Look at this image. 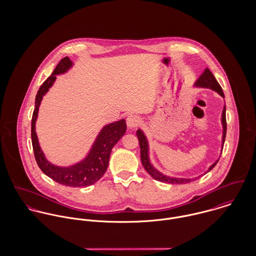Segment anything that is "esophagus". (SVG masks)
Returning a JSON list of instances; mask_svg holds the SVG:
<instances>
[{"label": "esophagus", "mask_w": 256, "mask_h": 256, "mask_svg": "<svg viewBox=\"0 0 256 256\" xmlns=\"http://www.w3.org/2000/svg\"><path fill=\"white\" fill-rule=\"evenodd\" d=\"M126 123H127V126L131 129L133 128H136L139 126L140 124V117L135 115V114H130L127 116V119H126Z\"/></svg>", "instance_id": "obj_1"}]
</instances>
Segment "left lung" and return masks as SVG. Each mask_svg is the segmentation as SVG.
Segmentation results:
<instances>
[{
	"label": "left lung",
	"instance_id": "8db88e82",
	"mask_svg": "<svg viewBox=\"0 0 256 256\" xmlns=\"http://www.w3.org/2000/svg\"><path fill=\"white\" fill-rule=\"evenodd\" d=\"M195 86H201V88H211L213 90H215L216 92H218L220 96H222V98H224V92H222V90L220 86L219 82H217V80L215 78L214 74L211 73V71L207 68L204 73L202 74L199 78L196 80L195 82ZM222 128H224V131H222V146H224V139H226V106L222 110ZM137 137H138V140H139V144H140V148H141V162H142V164L143 166L145 168V170H146V172L152 178H154L158 182H166L170 183V184H184V183L191 182L192 180H195L197 178H199L200 176L198 178H170V176H164L162 174V172H158L152 166V164L150 162V158H148V141H146V136L144 135V133L139 129L137 130ZM219 162V160L214 162L208 170V172H210L216 164L217 162ZM205 172V174H207Z\"/></svg>",
	"mask_w": 256,
	"mask_h": 256
}]
</instances>
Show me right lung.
<instances>
[{
    "label": "right lung",
    "instance_id": "1",
    "mask_svg": "<svg viewBox=\"0 0 256 256\" xmlns=\"http://www.w3.org/2000/svg\"><path fill=\"white\" fill-rule=\"evenodd\" d=\"M72 65L73 62L69 57L63 58L56 66L52 74L49 76L39 88L36 98V110H34L32 119V141L37 164L43 174L60 184L70 187H82L96 182L106 174L108 166L111 150L126 132V121L125 119H121L106 125L96 139L86 158L72 166H57L45 158L39 146L36 132L38 108L43 96L54 84L56 74L67 72Z\"/></svg>",
    "mask_w": 256,
    "mask_h": 256
}]
</instances>
